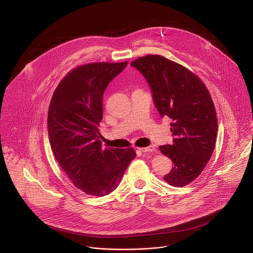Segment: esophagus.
I'll list each match as a JSON object with an SVG mask.
<instances>
[{
	"mask_svg": "<svg viewBox=\"0 0 253 253\" xmlns=\"http://www.w3.org/2000/svg\"><path fill=\"white\" fill-rule=\"evenodd\" d=\"M139 150L141 152H144V153H152V152H156V148L153 147V146H149V147H142V148H139Z\"/></svg>",
	"mask_w": 253,
	"mask_h": 253,
	"instance_id": "esophagus-1",
	"label": "esophagus"
}]
</instances>
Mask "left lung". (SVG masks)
<instances>
[{"label": "left lung", "mask_w": 253, "mask_h": 253, "mask_svg": "<svg viewBox=\"0 0 253 253\" xmlns=\"http://www.w3.org/2000/svg\"><path fill=\"white\" fill-rule=\"evenodd\" d=\"M130 65L146 78L160 115L172 120L174 143L160 146V151L174 167L164 179L186 186L202 173L214 151L218 124L211 95L196 74L162 55L148 54Z\"/></svg>", "instance_id": "1"}]
</instances>
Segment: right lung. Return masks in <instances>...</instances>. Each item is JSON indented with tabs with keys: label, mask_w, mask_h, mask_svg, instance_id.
<instances>
[{
	"label": "right lung",
	"mask_w": 253,
	"mask_h": 253,
	"mask_svg": "<svg viewBox=\"0 0 253 253\" xmlns=\"http://www.w3.org/2000/svg\"><path fill=\"white\" fill-rule=\"evenodd\" d=\"M126 64L94 62L74 68L60 81L49 103L47 132L55 160L87 195H108L136 157L131 147L103 149L98 139L104 91Z\"/></svg>",
	"instance_id": "right-lung-1"
}]
</instances>
